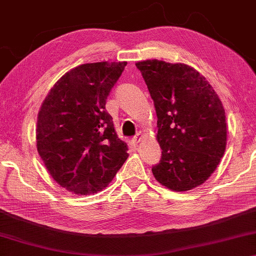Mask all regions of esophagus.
<instances>
[{
	"instance_id": "1",
	"label": "esophagus",
	"mask_w": 256,
	"mask_h": 256,
	"mask_svg": "<svg viewBox=\"0 0 256 256\" xmlns=\"http://www.w3.org/2000/svg\"><path fill=\"white\" fill-rule=\"evenodd\" d=\"M141 140V136L140 134H138L136 136H134V138H133V139H132V144H139V141Z\"/></svg>"
}]
</instances>
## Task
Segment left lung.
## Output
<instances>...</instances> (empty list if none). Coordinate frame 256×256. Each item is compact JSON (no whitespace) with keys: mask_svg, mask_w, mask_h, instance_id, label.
Masks as SVG:
<instances>
[{"mask_svg":"<svg viewBox=\"0 0 256 256\" xmlns=\"http://www.w3.org/2000/svg\"><path fill=\"white\" fill-rule=\"evenodd\" d=\"M155 104L160 163L152 168L173 192L192 190L208 179L226 146V112L216 92L184 64L144 60L136 64Z\"/></svg>","mask_w":256,"mask_h":256,"instance_id":"obj_1","label":"left lung"}]
</instances>
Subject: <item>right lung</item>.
<instances>
[{"label": "right lung", "instance_id": "right-lung-1", "mask_svg": "<svg viewBox=\"0 0 256 256\" xmlns=\"http://www.w3.org/2000/svg\"><path fill=\"white\" fill-rule=\"evenodd\" d=\"M126 62L84 64L67 72L44 99L36 146L56 184L76 194L106 188L128 157L106 112Z\"/></svg>", "mask_w": 256, "mask_h": 256}]
</instances>
